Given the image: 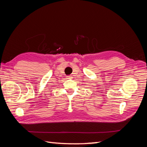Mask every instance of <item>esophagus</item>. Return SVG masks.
Segmentation results:
<instances>
[{"label": "esophagus", "mask_w": 147, "mask_h": 147, "mask_svg": "<svg viewBox=\"0 0 147 147\" xmlns=\"http://www.w3.org/2000/svg\"><path fill=\"white\" fill-rule=\"evenodd\" d=\"M68 78H72V77H70V76H68Z\"/></svg>", "instance_id": "obj_1"}]
</instances>
